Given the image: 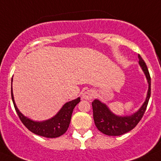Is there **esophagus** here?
I'll use <instances>...</instances> for the list:
<instances>
[{"instance_id": "obj_1", "label": "esophagus", "mask_w": 161, "mask_h": 161, "mask_svg": "<svg viewBox=\"0 0 161 161\" xmlns=\"http://www.w3.org/2000/svg\"><path fill=\"white\" fill-rule=\"evenodd\" d=\"M94 97V92L92 90H86L85 92L82 93V98L85 100H92L93 97Z\"/></svg>"}]
</instances>
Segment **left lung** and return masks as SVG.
Instances as JSON below:
<instances>
[{
    "mask_svg": "<svg viewBox=\"0 0 161 161\" xmlns=\"http://www.w3.org/2000/svg\"><path fill=\"white\" fill-rule=\"evenodd\" d=\"M138 59L140 67L147 79L149 89L146 101L143 103L142 106L138 109V112L132 114L131 115L119 116L115 115L105 104L101 102L99 100L95 99L92 102L95 125L97 128L104 135L108 136H119L129 132L136 127L146 112L151 94V78L147 66L139 54Z\"/></svg>",
    "mask_w": 161,
    "mask_h": 161,
    "instance_id": "obj_1",
    "label": "left lung"
}]
</instances>
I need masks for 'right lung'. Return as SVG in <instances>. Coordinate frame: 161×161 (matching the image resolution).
Listing matches in <instances>:
<instances>
[{
  "instance_id": "1",
  "label": "right lung",
  "mask_w": 161,
  "mask_h": 161,
  "mask_svg": "<svg viewBox=\"0 0 161 161\" xmlns=\"http://www.w3.org/2000/svg\"><path fill=\"white\" fill-rule=\"evenodd\" d=\"M11 93H12V99L15 111L25 127L35 135L50 138L61 136L67 131L68 127H69L70 122H71L73 109L75 107L76 104L80 102V97H78L69 102H67L66 104H64L63 107L57 112V115H54L53 118L48 120H45V121H42V122H37V121H34V120H31V119L24 116L19 111L15 101H14L12 86L11 87Z\"/></svg>"
}]
</instances>
